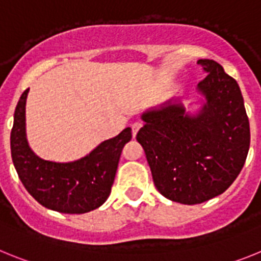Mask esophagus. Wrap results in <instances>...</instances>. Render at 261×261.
I'll list each match as a JSON object with an SVG mask.
<instances>
[{
  "instance_id": "34e87169",
  "label": "esophagus",
  "mask_w": 261,
  "mask_h": 261,
  "mask_svg": "<svg viewBox=\"0 0 261 261\" xmlns=\"http://www.w3.org/2000/svg\"><path fill=\"white\" fill-rule=\"evenodd\" d=\"M141 128H142V123H141V121H136V123L132 124V136H133V137H135V136L137 135V132Z\"/></svg>"
}]
</instances>
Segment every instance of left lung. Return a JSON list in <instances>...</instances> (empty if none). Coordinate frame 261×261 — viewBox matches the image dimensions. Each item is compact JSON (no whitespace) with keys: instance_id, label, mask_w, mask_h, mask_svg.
I'll return each mask as SVG.
<instances>
[{"instance_id":"obj_1","label":"left lung","mask_w":261,"mask_h":261,"mask_svg":"<svg viewBox=\"0 0 261 261\" xmlns=\"http://www.w3.org/2000/svg\"><path fill=\"white\" fill-rule=\"evenodd\" d=\"M208 74L199 84L206 103L196 116L181 105L142 115L137 141L156 190L168 200L201 204L225 192L242 171L250 149V123L237 81L214 60H199Z\"/></svg>"}]
</instances>
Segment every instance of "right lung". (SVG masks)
<instances>
[{
  "instance_id": "1",
  "label": "right lung",
  "mask_w": 261,
  "mask_h": 261,
  "mask_svg": "<svg viewBox=\"0 0 261 261\" xmlns=\"http://www.w3.org/2000/svg\"><path fill=\"white\" fill-rule=\"evenodd\" d=\"M29 90H24L15 108L10 135L11 158L20 181L39 204L52 211L82 214L99 208L110 196L120 154L132 138V129L125 128L74 162L44 161L34 154L26 140Z\"/></svg>"
}]
</instances>
